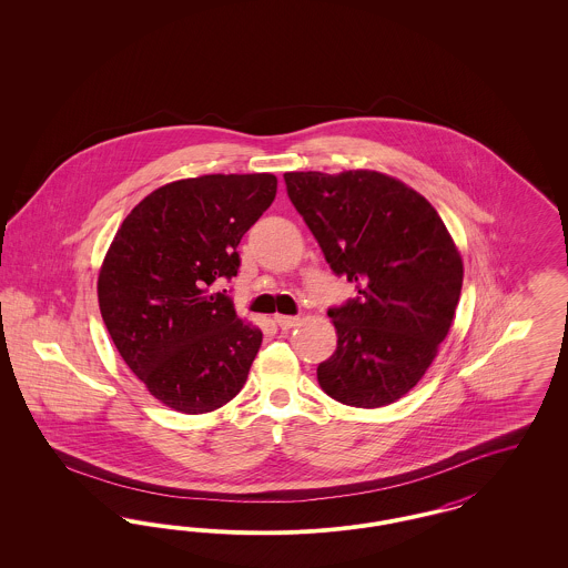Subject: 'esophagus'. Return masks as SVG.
<instances>
[{
  "instance_id": "1",
  "label": "esophagus",
  "mask_w": 568,
  "mask_h": 568,
  "mask_svg": "<svg viewBox=\"0 0 568 568\" xmlns=\"http://www.w3.org/2000/svg\"><path fill=\"white\" fill-rule=\"evenodd\" d=\"M274 324L278 325L281 329H290V327L297 325V317H292V315H274Z\"/></svg>"
}]
</instances>
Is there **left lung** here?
<instances>
[{"label":"left lung","instance_id":"8db88e82","mask_svg":"<svg viewBox=\"0 0 568 568\" xmlns=\"http://www.w3.org/2000/svg\"><path fill=\"white\" fill-rule=\"evenodd\" d=\"M287 195L357 296L327 308L338 343L317 366L327 396L377 408L433 364L462 292V257L433 204L373 170L287 172Z\"/></svg>","mask_w":568,"mask_h":568}]
</instances>
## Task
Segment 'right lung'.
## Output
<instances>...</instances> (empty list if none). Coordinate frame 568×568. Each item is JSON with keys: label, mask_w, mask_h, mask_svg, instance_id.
<instances>
[{"label": "right lung", "mask_w": 568, "mask_h": 568, "mask_svg": "<svg viewBox=\"0 0 568 568\" xmlns=\"http://www.w3.org/2000/svg\"><path fill=\"white\" fill-rule=\"evenodd\" d=\"M274 195V174L176 181L146 195L110 244L102 320L135 377L174 410L209 413L243 389L262 329L209 287L239 274V244Z\"/></svg>", "instance_id": "obj_1"}]
</instances>
